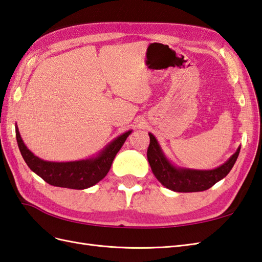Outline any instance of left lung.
<instances>
[{
  "label": "left lung",
  "instance_id": "obj_1",
  "mask_svg": "<svg viewBox=\"0 0 262 262\" xmlns=\"http://www.w3.org/2000/svg\"><path fill=\"white\" fill-rule=\"evenodd\" d=\"M239 153L240 147L223 165L211 171L176 168L164 156L156 138L149 134L147 160L155 178L169 190L175 192H201L208 190L216 182L226 178L233 167Z\"/></svg>",
  "mask_w": 262,
  "mask_h": 262
}]
</instances>
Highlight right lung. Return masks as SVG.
I'll list each match as a JSON object with an SVG mask.
<instances>
[{"label": "right lung", "instance_id": "right-lung-1", "mask_svg": "<svg viewBox=\"0 0 262 262\" xmlns=\"http://www.w3.org/2000/svg\"><path fill=\"white\" fill-rule=\"evenodd\" d=\"M130 133L132 132L129 130L117 137L96 159L56 163L43 161L31 153L24 145L19 129L15 127L17 146H19L23 160L26 161L30 169L38 174L50 185L75 188V190H83V188L93 186L105 178L111 169L115 156Z\"/></svg>", "mask_w": 262, "mask_h": 262}]
</instances>
